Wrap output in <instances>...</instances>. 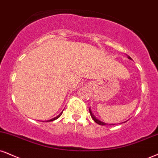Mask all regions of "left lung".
I'll use <instances>...</instances> for the list:
<instances>
[{"mask_svg":"<svg viewBox=\"0 0 158 158\" xmlns=\"http://www.w3.org/2000/svg\"><path fill=\"white\" fill-rule=\"evenodd\" d=\"M127 57H128V59H130V60H132V58L130 57V56H127ZM89 112H90V116L92 117V118L94 119V121L96 123H97L98 124H99V125H107V124H108V123H104V122H102V121H101L100 120H98V118H96V116H95V115H94V113H92V111H91V110H90V109H89ZM124 122H127V121H124ZM123 122V123H124ZM111 125H113V124H111Z\"/></svg>","mask_w":158,"mask_h":158,"instance_id":"left-lung-1","label":"left lung"}]
</instances>
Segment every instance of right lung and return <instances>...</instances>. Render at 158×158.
I'll use <instances>...</instances> for the list:
<instances>
[{
	"label": "right lung",
	"mask_w": 158,
	"mask_h": 158,
	"mask_svg": "<svg viewBox=\"0 0 158 158\" xmlns=\"http://www.w3.org/2000/svg\"><path fill=\"white\" fill-rule=\"evenodd\" d=\"M63 110H64V109H63ZM63 110H62V112H61V113L59 114V115H57V116H56L55 118H51V119H50V120H48V121H54V120H56V119H57L58 118H60V116H61V115H62V112H63Z\"/></svg>",
	"instance_id": "obj_1"
}]
</instances>
